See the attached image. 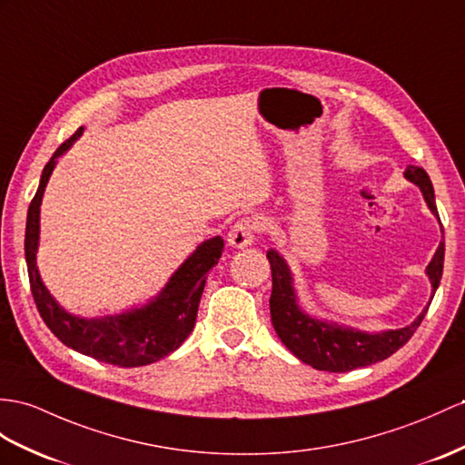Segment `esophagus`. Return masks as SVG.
I'll return each instance as SVG.
<instances>
[{
	"mask_svg": "<svg viewBox=\"0 0 465 465\" xmlns=\"http://www.w3.org/2000/svg\"><path fill=\"white\" fill-rule=\"evenodd\" d=\"M256 232H258V221L241 219L234 223V226L229 231V236H226V241H229L232 248H246L254 242Z\"/></svg>",
	"mask_w": 465,
	"mask_h": 465,
	"instance_id": "esophagus-1",
	"label": "esophagus"
}]
</instances>
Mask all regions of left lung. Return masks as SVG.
Segmentation results:
<instances>
[{
    "mask_svg": "<svg viewBox=\"0 0 465 465\" xmlns=\"http://www.w3.org/2000/svg\"><path fill=\"white\" fill-rule=\"evenodd\" d=\"M404 177L420 189L430 213L440 221L432 181H430L424 169L409 165ZM266 256L272 268L270 315L272 325H274L282 343L305 365L318 371L347 372L357 367H367L384 361L412 337L416 327L424 320L428 305L440 286L441 270H444V241H440L432 260L426 266V276L430 280V286H432V296H430L428 305L409 325L384 331H363L357 330V327L318 318V315L303 310L296 284H293V272L286 258L276 248H270Z\"/></svg>",
    "mask_w": 465,
    "mask_h": 465,
    "instance_id": "obj_1",
    "label": "left lung"
}]
</instances>
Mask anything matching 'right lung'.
Here are the masks:
<instances>
[{
  "mask_svg": "<svg viewBox=\"0 0 465 465\" xmlns=\"http://www.w3.org/2000/svg\"><path fill=\"white\" fill-rule=\"evenodd\" d=\"M84 128H78L45 165L39 189L27 211L25 262L33 300L43 322L66 347L96 361L118 367H143L173 353L193 331L207 272L219 262L224 251L221 236L203 241L173 272L157 296L143 305H132L120 313L83 318L66 312L45 286L37 266L41 234V203L56 160L71 150Z\"/></svg>",
  "mask_w": 465,
  "mask_h": 465,
  "instance_id": "obj_1",
  "label": "right lung"
}]
</instances>
